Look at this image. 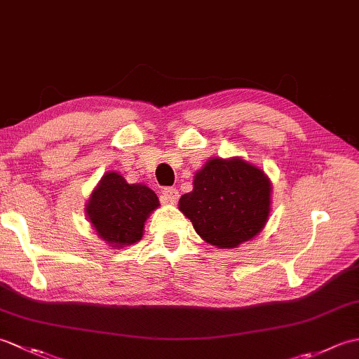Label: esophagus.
<instances>
[{
  "label": "esophagus",
  "instance_id": "34e87169",
  "mask_svg": "<svg viewBox=\"0 0 359 359\" xmlns=\"http://www.w3.org/2000/svg\"><path fill=\"white\" fill-rule=\"evenodd\" d=\"M179 199V191L172 187H166L162 189V201L166 203H175Z\"/></svg>",
  "mask_w": 359,
  "mask_h": 359
}]
</instances>
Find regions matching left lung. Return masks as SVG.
Wrapping results in <instances>:
<instances>
[{
	"instance_id": "8db88e82",
	"label": "left lung",
	"mask_w": 359,
	"mask_h": 359,
	"mask_svg": "<svg viewBox=\"0 0 359 359\" xmlns=\"http://www.w3.org/2000/svg\"><path fill=\"white\" fill-rule=\"evenodd\" d=\"M270 182L241 158H212L196 174L179 208L211 245L234 248L253 239L270 215Z\"/></svg>"
}]
</instances>
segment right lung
<instances>
[{
  "label": "right lung",
  "instance_id": "1",
  "mask_svg": "<svg viewBox=\"0 0 359 359\" xmlns=\"http://www.w3.org/2000/svg\"><path fill=\"white\" fill-rule=\"evenodd\" d=\"M158 207L156 193L140 184H126L123 175L108 172L94 189L86 212L98 236L116 247L142 239L144 220Z\"/></svg>",
  "mask_w": 359,
  "mask_h": 359
}]
</instances>
